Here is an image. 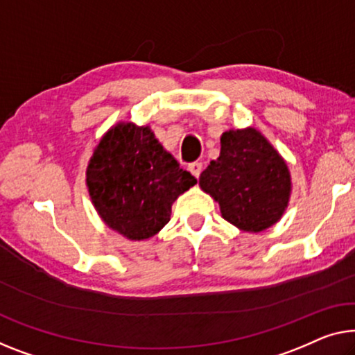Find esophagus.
<instances>
[{"mask_svg": "<svg viewBox=\"0 0 355 355\" xmlns=\"http://www.w3.org/2000/svg\"><path fill=\"white\" fill-rule=\"evenodd\" d=\"M188 171L191 172L196 178H199L200 172H202V164H200V162H191L188 166Z\"/></svg>", "mask_w": 355, "mask_h": 355, "instance_id": "1", "label": "esophagus"}]
</instances>
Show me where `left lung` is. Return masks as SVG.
<instances>
[{
	"label": "left lung",
	"instance_id": "8db88e82",
	"mask_svg": "<svg viewBox=\"0 0 355 355\" xmlns=\"http://www.w3.org/2000/svg\"><path fill=\"white\" fill-rule=\"evenodd\" d=\"M220 144V156L200 173V189L241 231L271 228L282 218L292 194L287 162L255 127L226 130Z\"/></svg>",
	"mask_w": 355,
	"mask_h": 355
}]
</instances>
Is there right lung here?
Masks as SVG:
<instances>
[{"mask_svg":"<svg viewBox=\"0 0 355 355\" xmlns=\"http://www.w3.org/2000/svg\"><path fill=\"white\" fill-rule=\"evenodd\" d=\"M86 184L103 223L129 241H146L168 223L172 204L196 184L150 125L118 123L95 146Z\"/></svg>","mask_w":355,"mask_h":355,"instance_id":"right-lung-1","label":"right lung"}]
</instances>
